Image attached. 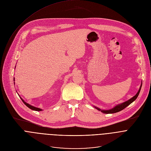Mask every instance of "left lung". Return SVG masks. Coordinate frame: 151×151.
<instances>
[{
    "label": "left lung",
    "mask_w": 151,
    "mask_h": 151,
    "mask_svg": "<svg viewBox=\"0 0 151 151\" xmlns=\"http://www.w3.org/2000/svg\"><path fill=\"white\" fill-rule=\"evenodd\" d=\"M142 83L141 84V86H140L139 90L138 92L137 93V94L133 96L132 98L129 99L128 101H126L122 104H118L116 105V106H115L114 108L111 109H109V110H101V109H99L97 107H95L94 106L95 108H96L97 110H98L99 111H101V112L104 113V114H114V113H116V112H118L119 111H121V110H123L124 109H125L127 106H128L129 104H131L132 103H133L135 100L137 98L139 93V92H140V90H141V88H142Z\"/></svg>",
    "instance_id": "1"
}]
</instances>
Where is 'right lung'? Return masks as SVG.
<instances>
[{"label":"right lung","instance_id":"right-lung-1","mask_svg":"<svg viewBox=\"0 0 151 151\" xmlns=\"http://www.w3.org/2000/svg\"><path fill=\"white\" fill-rule=\"evenodd\" d=\"M20 97V96H19ZM21 98V99H22V101H23V103L28 107V108H29L30 109H32V110H35V111H42V109H40V108H37V107H34V106H32V105H30V104H28V103H27L26 102H25L24 101V99L21 98V97H20Z\"/></svg>","mask_w":151,"mask_h":151}]
</instances>
